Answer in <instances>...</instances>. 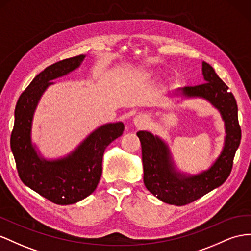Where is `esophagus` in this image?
Returning a JSON list of instances; mask_svg holds the SVG:
<instances>
[{
	"mask_svg": "<svg viewBox=\"0 0 251 251\" xmlns=\"http://www.w3.org/2000/svg\"><path fill=\"white\" fill-rule=\"evenodd\" d=\"M133 123L136 126H142L147 124V119L145 116H141V115H138V116H135L133 118Z\"/></svg>",
	"mask_w": 251,
	"mask_h": 251,
	"instance_id": "esophagus-1",
	"label": "esophagus"
}]
</instances>
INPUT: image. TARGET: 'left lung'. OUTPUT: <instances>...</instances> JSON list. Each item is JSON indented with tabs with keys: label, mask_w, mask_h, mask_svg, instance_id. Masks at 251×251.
<instances>
[{
	"label": "left lung",
	"mask_w": 251,
	"mask_h": 251,
	"mask_svg": "<svg viewBox=\"0 0 251 251\" xmlns=\"http://www.w3.org/2000/svg\"><path fill=\"white\" fill-rule=\"evenodd\" d=\"M201 74L204 83L178 87L169 92L168 97L204 99L219 111L226 135L222 151L211 166L198 174L182 172L177 169L166 140L151 132H137L141 142L145 186L158 200L170 205H187L224 184L231 172L234 155L241 142L234 96L207 62L201 63Z\"/></svg>",
	"instance_id": "8db88e82"
}]
</instances>
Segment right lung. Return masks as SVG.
Listing matches in <instances>:
<instances>
[{"instance_id": "1", "label": "right lung", "mask_w": 251, "mask_h": 251, "mask_svg": "<svg viewBox=\"0 0 251 251\" xmlns=\"http://www.w3.org/2000/svg\"><path fill=\"white\" fill-rule=\"evenodd\" d=\"M86 55L65 59L50 65L35 77L20 96L15 110L10 148L23 184L58 205L84 200L98 186L102 173L105 148L121 136L125 125L110 123L95 128L62 157L47 159L32 141V123L43 94L55 82L79 69Z\"/></svg>"}]
</instances>
